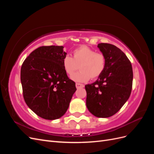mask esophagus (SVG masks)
Returning <instances> with one entry per match:
<instances>
[{
	"mask_svg": "<svg viewBox=\"0 0 154 154\" xmlns=\"http://www.w3.org/2000/svg\"><path fill=\"white\" fill-rule=\"evenodd\" d=\"M76 87L77 88H79L84 87V85L82 84V83H76Z\"/></svg>",
	"mask_w": 154,
	"mask_h": 154,
	"instance_id": "obj_1",
	"label": "esophagus"
}]
</instances>
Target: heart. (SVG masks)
Masks as SVG:
<instances>
[{"label": "heart", "instance_id": "1", "mask_svg": "<svg viewBox=\"0 0 154 154\" xmlns=\"http://www.w3.org/2000/svg\"><path fill=\"white\" fill-rule=\"evenodd\" d=\"M106 65L105 55L88 46L83 45L74 49L72 57L66 55L63 58L62 66L69 75H71L78 67L81 71L71 76L72 80L85 82L91 79L100 77L104 72Z\"/></svg>", "mask_w": 154, "mask_h": 154}]
</instances>
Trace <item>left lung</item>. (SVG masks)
<instances>
[{"instance_id":"8db88e82","label":"left lung","mask_w":154,"mask_h":154,"mask_svg":"<svg viewBox=\"0 0 154 154\" xmlns=\"http://www.w3.org/2000/svg\"><path fill=\"white\" fill-rule=\"evenodd\" d=\"M97 47L105 55L106 68L95 82L85 85L86 105L96 117L109 118L117 113L129 98L132 67L127 56L116 46L101 43Z\"/></svg>"}]
</instances>
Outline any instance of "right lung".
I'll return each instance as SVG.
<instances>
[{
	"label": "right lung",
	"mask_w": 154,
	"mask_h": 154,
	"mask_svg": "<svg viewBox=\"0 0 154 154\" xmlns=\"http://www.w3.org/2000/svg\"><path fill=\"white\" fill-rule=\"evenodd\" d=\"M63 46H42L23 62L20 80L27 105L39 117L48 120L61 118L76 91L62 66L67 53Z\"/></svg>",
	"instance_id": "right-lung-1"
}]
</instances>
